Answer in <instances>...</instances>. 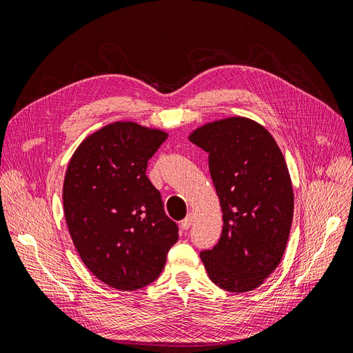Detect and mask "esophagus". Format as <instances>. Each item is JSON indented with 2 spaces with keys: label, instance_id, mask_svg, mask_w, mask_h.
Wrapping results in <instances>:
<instances>
[{
  "label": "esophagus",
  "instance_id": "obj_1",
  "mask_svg": "<svg viewBox=\"0 0 353 353\" xmlns=\"http://www.w3.org/2000/svg\"><path fill=\"white\" fill-rule=\"evenodd\" d=\"M191 222H193V215H191V213H190V215L185 219L181 221L179 225H181V228H183V230H188L190 225H191Z\"/></svg>",
  "mask_w": 353,
  "mask_h": 353
}]
</instances>
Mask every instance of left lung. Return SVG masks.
<instances>
[{
  "label": "left lung",
  "instance_id": "obj_1",
  "mask_svg": "<svg viewBox=\"0 0 353 353\" xmlns=\"http://www.w3.org/2000/svg\"><path fill=\"white\" fill-rule=\"evenodd\" d=\"M188 140L209 153L223 227L200 253L209 279L232 293L252 292L279 266L290 234L293 185L279 144L249 117L232 116L194 130Z\"/></svg>",
  "mask_w": 353,
  "mask_h": 353
}]
</instances>
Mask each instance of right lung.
<instances>
[{
  "label": "right lung",
  "instance_id": "add662e5",
  "mask_svg": "<svg viewBox=\"0 0 353 353\" xmlns=\"http://www.w3.org/2000/svg\"><path fill=\"white\" fill-rule=\"evenodd\" d=\"M168 132L119 121L92 132L74 150L63 184L72 241L100 281L132 292L162 272L178 225L145 175Z\"/></svg>",
  "mask_w": 353,
  "mask_h": 353
}]
</instances>
